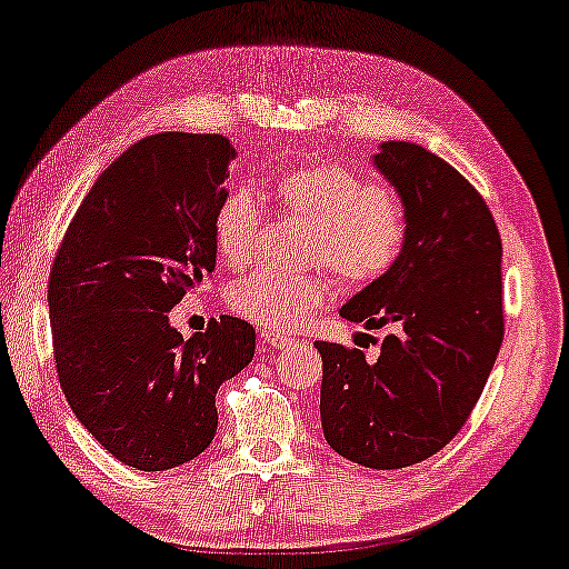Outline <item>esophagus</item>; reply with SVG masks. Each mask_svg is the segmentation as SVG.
Here are the masks:
<instances>
[{
	"mask_svg": "<svg viewBox=\"0 0 569 569\" xmlns=\"http://www.w3.org/2000/svg\"><path fill=\"white\" fill-rule=\"evenodd\" d=\"M262 345L272 347V350H289V347L293 345V339L283 337V333H270V331H264V333H262Z\"/></svg>",
	"mask_w": 569,
	"mask_h": 569,
	"instance_id": "34e87169",
	"label": "esophagus"
}]
</instances>
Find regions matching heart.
<instances>
[{
  "mask_svg": "<svg viewBox=\"0 0 569 569\" xmlns=\"http://www.w3.org/2000/svg\"><path fill=\"white\" fill-rule=\"evenodd\" d=\"M272 193L318 222L310 262L326 264L352 289L379 283L406 254L410 219L402 198L347 163L328 159L305 163L280 177ZM259 230L262 207L257 198L249 190H232L217 211L219 257L228 264H246L257 249ZM331 291L326 272L286 276L264 267L232 283L228 305L251 323L283 331L302 326L312 310L328 302Z\"/></svg>",
  "mask_w": 569,
  "mask_h": 569,
  "instance_id": "1",
  "label": "heart"
}]
</instances>
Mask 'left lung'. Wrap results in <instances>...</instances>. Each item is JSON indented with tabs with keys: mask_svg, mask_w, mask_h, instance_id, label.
<instances>
[{
	"mask_svg": "<svg viewBox=\"0 0 569 569\" xmlns=\"http://www.w3.org/2000/svg\"><path fill=\"white\" fill-rule=\"evenodd\" d=\"M373 167L410 219L406 254L341 318L392 328L381 355L318 341L320 421L339 456L402 469L435 456L467 423L503 341L501 236L485 198L416 142H381Z\"/></svg>",
	"mask_w": 569,
	"mask_h": 569,
	"instance_id": "left-lung-1",
	"label": "left lung"
}]
</instances>
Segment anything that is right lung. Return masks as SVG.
<instances>
[{"label": "right lung", "instance_id": "add662e5", "mask_svg": "<svg viewBox=\"0 0 569 569\" xmlns=\"http://www.w3.org/2000/svg\"><path fill=\"white\" fill-rule=\"evenodd\" d=\"M236 148L222 134L142 137L98 177L50 272L58 379L73 416L140 471L193 461L217 432V389L257 331L222 315L182 339L169 310L214 270Z\"/></svg>", "mask_w": 569, "mask_h": 569}]
</instances>
